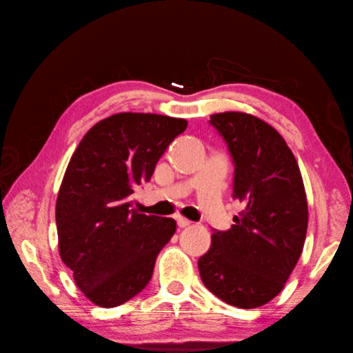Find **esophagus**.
<instances>
[{"instance_id": "34e87169", "label": "esophagus", "mask_w": 353, "mask_h": 353, "mask_svg": "<svg viewBox=\"0 0 353 353\" xmlns=\"http://www.w3.org/2000/svg\"><path fill=\"white\" fill-rule=\"evenodd\" d=\"M176 221H177V225L181 227V228H187L190 223H191L188 219H185V217H182V216H177Z\"/></svg>"}]
</instances>
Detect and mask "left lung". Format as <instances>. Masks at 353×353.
Instances as JSON below:
<instances>
[{
    "instance_id": "left-lung-1",
    "label": "left lung",
    "mask_w": 353,
    "mask_h": 353,
    "mask_svg": "<svg viewBox=\"0 0 353 353\" xmlns=\"http://www.w3.org/2000/svg\"><path fill=\"white\" fill-rule=\"evenodd\" d=\"M210 125L232 156L233 197L243 210L232 228H213L199 273L223 303L254 309L283 290L303 253L309 219L303 177L285 140L261 119L222 112Z\"/></svg>"
}]
</instances>
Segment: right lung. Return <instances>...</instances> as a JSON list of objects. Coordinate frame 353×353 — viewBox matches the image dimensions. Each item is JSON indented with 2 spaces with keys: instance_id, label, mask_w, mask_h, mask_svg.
<instances>
[{
  "instance_id": "obj_1",
  "label": "right lung",
  "mask_w": 353,
  "mask_h": 353,
  "mask_svg": "<svg viewBox=\"0 0 353 353\" xmlns=\"http://www.w3.org/2000/svg\"><path fill=\"white\" fill-rule=\"evenodd\" d=\"M185 128L187 120L166 115L114 114L86 132L70 159L57 197L59 248L94 304L117 307L151 281L176 221L137 213L131 197Z\"/></svg>"
}]
</instances>
